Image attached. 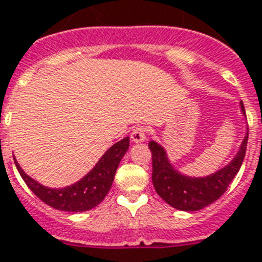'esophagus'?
<instances>
[{
	"label": "esophagus",
	"instance_id": "obj_1",
	"mask_svg": "<svg viewBox=\"0 0 262 262\" xmlns=\"http://www.w3.org/2000/svg\"><path fill=\"white\" fill-rule=\"evenodd\" d=\"M130 139L133 143H143L147 139V129L143 126H137L133 129L130 135Z\"/></svg>",
	"mask_w": 262,
	"mask_h": 262
}]
</instances>
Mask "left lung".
I'll return each mask as SVG.
<instances>
[{
    "label": "left lung",
    "mask_w": 262,
    "mask_h": 262,
    "mask_svg": "<svg viewBox=\"0 0 262 262\" xmlns=\"http://www.w3.org/2000/svg\"><path fill=\"white\" fill-rule=\"evenodd\" d=\"M239 107L241 113L246 117L242 100ZM248 135H245L239 149L230 163L205 177H190L178 171L168 159L163 145L154 140L149 141L148 147L152 152V183L156 193L168 205L186 212L200 211L216 201L227 190L228 185L239 171L246 154Z\"/></svg>",
    "instance_id": "left-lung-1"
}]
</instances>
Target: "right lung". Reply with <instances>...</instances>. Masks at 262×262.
I'll return each instance as SVG.
<instances>
[{
  "label": "right lung",
  "mask_w": 262,
  "mask_h": 262,
  "mask_svg": "<svg viewBox=\"0 0 262 262\" xmlns=\"http://www.w3.org/2000/svg\"><path fill=\"white\" fill-rule=\"evenodd\" d=\"M129 149V137L111 145L98 160L94 168L77 182L65 187H47L24 172L14 160L18 172L27 186L47 205L67 212H85L100 204L110 190L119 162Z\"/></svg>",
  "instance_id": "1"
}]
</instances>
